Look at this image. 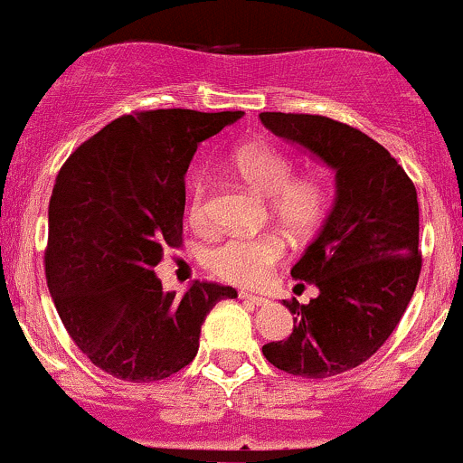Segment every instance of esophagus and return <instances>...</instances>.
<instances>
[{"instance_id":"esophagus-1","label":"esophagus","mask_w":463,"mask_h":463,"mask_svg":"<svg viewBox=\"0 0 463 463\" xmlns=\"http://www.w3.org/2000/svg\"><path fill=\"white\" fill-rule=\"evenodd\" d=\"M240 297H241V299H244V301H250V304H255V306H264V304H266V301H269V299H266V297H264V295H257V293H248V290H241V293H240Z\"/></svg>"}]
</instances>
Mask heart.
<instances>
[{"label": "heart", "instance_id": "heart-1", "mask_svg": "<svg viewBox=\"0 0 463 463\" xmlns=\"http://www.w3.org/2000/svg\"><path fill=\"white\" fill-rule=\"evenodd\" d=\"M232 173L260 197H266L269 215L290 235L304 237L317 231L330 206V186L317 173L293 175V159L270 142H246L231 153ZM211 177L194 173L186 194V219L193 228L208 223ZM284 257V244L275 235H237L217 241L203 252L213 275L237 286H255L266 279Z\"/></svg>", "mask_w": 463, "mask_h": 463}]
</instances>
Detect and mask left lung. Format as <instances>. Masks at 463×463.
Here are the masks:
<instances>
[{
    "label": "left lung",
    "instance_id": "left-lung-1",
    "mask_svg": "<svg viewBox=\"0 0 463 463\" xmlns=\"http://www.w3.org/2000/svg\"><path fill=\"white\" fill-rule=\"evenodd\" d=\"M279 137L335 170L337 197L317 240L290 275L319 288L310 304L286 299L288 339L261 348L279 371L324 379L383 346L406 313L421 272L417 191L397 159L362 130L321 115L261 113Z\"/></svg>",
    "mask_w": 463,
    "mask_h": 463
}]
</instances>
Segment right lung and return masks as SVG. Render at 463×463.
<instances>
[{"mask_svg":"<svg viewBox=\"0 0 463 463\" xmlns=\"http://www.w3.org/2000/svg\"><path fill=\"white\" fill-rule=\"evenodd\" d=\"M244 115L135 110L60 168L48 203V290L75 346L124 382H159L193 362L206 315L237 290L194 281L164 293L155 266L184 241L186 170L197 144Z\"/></svg>","mask_w":463,"mask_h":463,"instance_id":"add662e5","label":"right lung"}]
</instances>
